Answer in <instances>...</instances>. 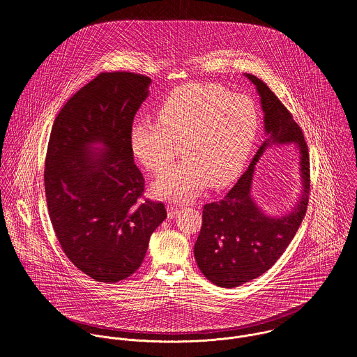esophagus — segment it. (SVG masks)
Masks as SVG:
<instances>
[{
	"label": "esophagus",
	"instance_id": "1",
	"mask_svg": "<svg viewBox=\"0 0 357 357\" xmlns=\"http://www.w3.org/2000/svg\"><path fill=\"white\" fill-rule=\"evenodd\" d=\"M178 211H180V207H178V206H173V204L167 206V217H169V218H173Z\"/></svg>",
	"mask_w": 357,
	"mask_h": 357
}]
</instances>
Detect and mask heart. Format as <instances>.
<instances>
[{"label":"heart","instance_id":"heart-1","mask_svg":"<svg viewBox=\"0 0 357 357\" xmlns=\"http://www.w3.org/2000/svg\"><path fill=\"white\" fill-rule=\"evenodd\" d=\"M158 121L137 118L129 132L135 158L161 172L181 146L183 160L153 183L156 197L187 201L207 183L224 187L243 170L258 132L255 102L218 84H187L172 91L156 109Z\"/></svg>","mask_w":357,"mask_h":357}]
</instances>
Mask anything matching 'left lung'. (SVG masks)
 <instances>
[{"instance_id":"left-lung-1","label":"left lung","mask_w":357,"mask_h":357,"mask_svg":"<svg viewBox=\"0 0 357 357\" xmlns=\"http://www.w3.org/2000/svg\"><path fill=\"white\" fill-rule=\"evenodd\" d=\"M261 98L266 139L250 166L218 202L204 204L195 259L204 276L220 287H236L266 272L284 253L305 217L310 192L309 153L304 133L291 112L255 75L246 74ZM273 142H297L302 153L303 195L287 216L266 218L250 197L255 163Z\"/></svg>"}]
</instances>
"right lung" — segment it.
Returning a JSON list of instances; mask_svg holds the SVG:
<instances>
[{"mask_svg":"<svg viewBox=\"0 0 357 357\" xmlns=\"http://www.w3.org/2000/svg\"><path fill=\"white\" fill-rule=\"evenodd\" d=\"M151 79L130 71L100 73L57 114L45 158V195L56 238L68 259L96 282L135 273L151 234L167 217L144 198L129 132ZM102 142L100 154L89 151Z\"/></svg>","mask_w":357,"mask_h":357,"instance_id":"add662e5","label":"right lung"}]
</instances>
